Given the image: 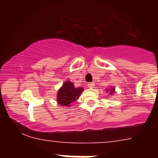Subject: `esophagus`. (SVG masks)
<instances>
[{
  "instance_id": "obj_1",
  "label": "esophagus",
  "mask_w": 158,
  "mask_h": 158,
  "mask_svg": "<svg viewBox=\"0 0 158 158\" xmlns=\"http://www.w3.org/2000/svg\"><path fill=\"white\" fill-rule=\"evenodd\" d=\"M88 87H89V88H94V86H95V84H94V82H90V83H88Z\"/></svg>"
}]
</instances>
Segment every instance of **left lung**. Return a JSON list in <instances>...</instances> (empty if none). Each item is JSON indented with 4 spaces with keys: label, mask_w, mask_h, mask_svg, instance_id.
I'll return each instance as SVG.
<instances>
[{
    "label": "left lung",
    "mask_w": 158,
    "mask_h": 158,
    "mask_svg": "<svg viewBox=\"0 0 158 158\" xmlns=\"http://www.w3.org/2000/svg\"><path fill=\"white\" fill-rule=\"evenodd\" d=\"M107 93H108L109 95H112V94L115 93V88L114 87H110V88L106 89Z\"/></svg>",
    "instance_id": "obj_1"
}]
</instances>
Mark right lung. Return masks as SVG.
Masks as SVG:
<instances>
[{"label":"right lung","mask_w":158,"mask_h":158,"mask_svg":"<svg viewBox=\"0 0 158 158\" xmlns=\"http://www.w3.org/2000/svg\"><path fill=\"white\" fill-rule=\"evenodd\" d=\"M84 88L81 87L76 88L72 81H64L62 86L57 92V102L59 106L70 107V105L79 99Z\"/></svg>","instance_id":"right-lung-1"}]
</instances>
